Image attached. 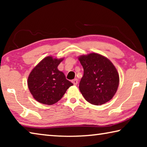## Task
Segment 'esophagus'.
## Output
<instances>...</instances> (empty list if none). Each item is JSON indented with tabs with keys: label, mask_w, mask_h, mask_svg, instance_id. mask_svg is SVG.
<instances>
[{
	"label": "esophagus",
	"mask_w": 147,
	"mask_h": 147,
	"mask_svg": "<svg viewBox=\"0 0 147 147\" xmlns=\"http://www.w3.org/2000/svg\"><path fill=\"white\" fill-rule=\"evenodd\" d=\"M72 82H73V84H74V86H76L77 84H78V80H77V79H74V80H72Z\"/></svg>",
	"instance_id": "esophagus-1"
}]
</instances>
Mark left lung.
I'll return each mask as SVG.
<instances>
[{
  "label": "left lung",
  "mask_w": 147,
  "mask_h": 147,
  "mask_svg": "<svg viewBox=\"0 0 147 147\" xmlns=\"http://www.w3.org/2000/svg\"><path fill=\"white\" fill-rule=\"evenodd\" d=\"M78 59L84 68L79 89L84 98L93 105L110 100L119 84V73L113 64L97 53L82 55Z\"/></svg>",
  "instance_id": "obj_1"
}]
</instances>
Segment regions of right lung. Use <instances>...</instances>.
<instances>
[{"label": "right lung", "mask_w": 147, "mask_h": 147, "mask_svg": "<svg viewBox=\"0 0 147 147\" xmlns=\"http://www.w3.org/2000/svg\"><path fill=\"white\" fill-rule=\"evenodd\" d=\"M63 58L47 56L32 69L28 78L30 92L36 100L52 105L58 102L69 87L73 84L67 80L58 66Z\"/></svg>", "instance_id": "right-lung-1"}]
</instances>
